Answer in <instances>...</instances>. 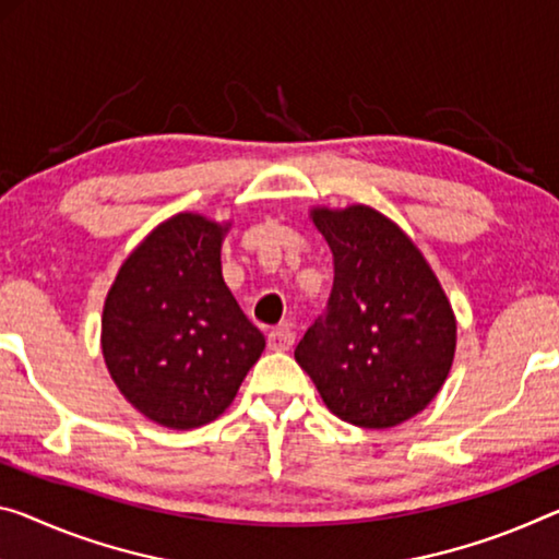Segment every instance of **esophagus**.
<instances>
[{
    "mask_svg": "<svg viewBox=\"0 0 559 559\" xmlns=\"http://www.w3.org/2000/svg\"><path fill=\"white\" fill-rule=\"evenodd\" d=\"M292 345H295V334L289 330H272L267 334V347L272 352H287L292 349Z\"/></svg>",
    "mask_w": 559,
    "mask_h": 559,
    "instance_id": "obj_1",
    "label": "esophagus"
}]
</instances>
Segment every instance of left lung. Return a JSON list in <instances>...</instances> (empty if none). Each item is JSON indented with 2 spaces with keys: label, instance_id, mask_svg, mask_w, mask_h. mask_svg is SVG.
Instances as JSON below:
<instances>
[{
  "label": "left lung",
  "instance_id": "8db88e82",
  "mask_svg": "<svg viewBox=\"0 0 559 559\" xmlns=\"http://www.w3.org/2000/svg\"><path fill=\"white\" fill-rule=\"evenodd\" d=\"M334 257L328 314L305 332L297 365L332 415L388 429L423 412L448 380L457 320L419 247L367 204L312 207Z\"/></svg>",
  "mask_w": 559,
  "mask_h": 559
}]
</instances>
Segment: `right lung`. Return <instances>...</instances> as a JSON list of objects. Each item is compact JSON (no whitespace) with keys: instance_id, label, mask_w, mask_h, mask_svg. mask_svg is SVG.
<instances>
[{"instance_id":"obj_1","label":"right lung","mask_w":559,"mask_h":559,"mask_svg":"<svg viewBox=\"0 0 559 559\" xmlns=\"http://www.w3.org/2000/svg\"><path fill=\"white\" fill-rule=\"evenodd\" d=\"M229 222L179 212L119 267L102 309V355L134 409L169 429L217 419L264 337L222 277Z\"/></svg>"}]
</instances>
